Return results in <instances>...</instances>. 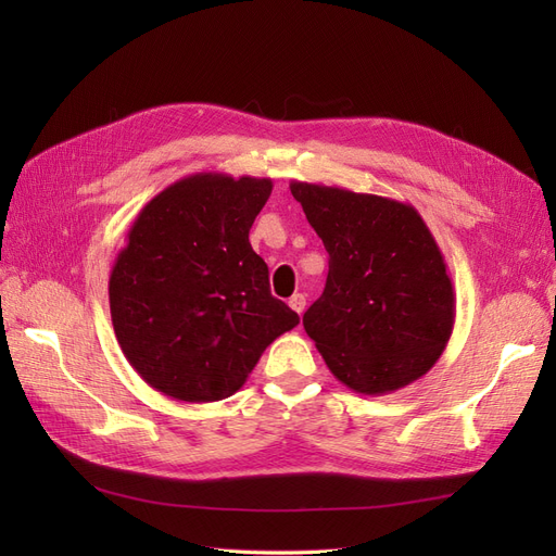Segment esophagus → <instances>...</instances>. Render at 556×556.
<instances>
[{
    "instance_id": "1",
    "label": "esophagus",
    "mask_w": 556,
    "mask_h": 556,
    "mask_svg": "<svg viewBox=\"0 0 556 556\" xmlns=\"http://www.w3.org/2000/svg\"><path fill=\"white\" fill-rule=\"evenodd\" d=\"M288 304H290L292 311H296L301 315V313H304V308H306V296L304 294H292Z\"/></svg>"
}]
</instances>
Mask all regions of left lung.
Here are the masks:
<instances>
[{"label":"left lung","mask_w":556,"mask_h":556,"mask_svg":"<svg viewBox=\"0 0 556 556\" xmlns=\"http://www.w3.org/2000/svg\"><path fill=\"white\" fill-rule=\"evenodd\" d=\"M329 252L325 292L304 329L350 390L382 396L441 359L454 327V288L443 252L410 204L290 182Z\"/></svg>","instance_id":"left-lung-1"}]
</instances>
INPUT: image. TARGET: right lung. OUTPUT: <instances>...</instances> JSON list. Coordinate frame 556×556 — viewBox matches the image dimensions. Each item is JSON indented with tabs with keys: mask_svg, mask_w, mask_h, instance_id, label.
Segmentation results:
<instances>
[{
	"mask_svg": "<svg viewBox=\"0 0 556 556\" xmlns=\"http://www.w3.org/2000/svg\"><path fill=\"white\" fill-rule=\"evenodd\" d=\"M271 190V178L192 174L134 220L109 278L111 319L134 371L164 396H231L262 352L299 325L248 241Z\"/></svg>",
	"mask_w": 556,
	"mask_h": 556,
	"instance_id": "obj_1",
	"label": "right lung"
}]
</instances>
